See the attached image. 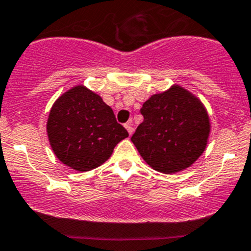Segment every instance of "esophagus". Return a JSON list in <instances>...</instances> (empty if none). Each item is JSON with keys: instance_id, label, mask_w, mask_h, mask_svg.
I'll return each mask as SVG.
<instances>
[{"instance_id": "34e87169", "label": "esophagus", "mask_w": 251, "mask_h": 251, "mask_svg": "<svg viewBox=\"0 0 251 251\" xmlns=\"http://www.w3.org/2000/svg\"><path fill=\"white\" fill-rule=\"evenodd\" d=\"M125 127H126V130H127V132H128V134H132V132H133V124H132V121H127V123L125 124Z\"/></svg>"}]
</instances>
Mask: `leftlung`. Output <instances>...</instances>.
Masks as SVG:
<instances>
[{"instance_id":"8db88e82","label":"left lung","mask_w":251,"mask_h":251,"mask_svg":"<svg viewBox=\"0 0 251 251\" xmlns=\"http://www.w3.org/2000/svg\"><path fill=\"white\" fill-rule=\"evenodd\" d=\"M141 113L144 120L131 141L151 168L162 173L179 172L204 151L209 117L201 101L181 86L152 95Z\"/></svg>"}]
</instances>
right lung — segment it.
Instances as JSON below:
<instances>
[{
	"mask_svg": "<svg viewBox=\"0 0 251 251\" xmlns=\"http://www.w3.org/2000/svg\"><path fill=\"white\" fill-rule=\"evenodd\" d=\"M47 132L56 157L80 172L105 162L128 132L97 94L78 85L60 96L49 113Z\"/></svg>",
	"mask_w": 251,
	"mask_h": 251,
	"instance_id": "1",
	"label": "right lung"
}]
</instances>
